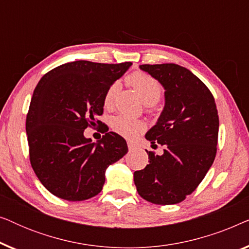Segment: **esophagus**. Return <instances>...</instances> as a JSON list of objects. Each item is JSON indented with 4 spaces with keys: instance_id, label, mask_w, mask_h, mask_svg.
<instances>
[{
    "instance_id": "1",
    "label": "esophagus",
    "mask_w": 249,
    "mask_h": 249,
    "mask_svg": "<svg viewBox=\"0 0 249 249\" xmlns=\"http://www.w3.org/2000/svg\"><path fill=\"white\" fill-rule=\"evenodd\" d=\"M128 148L129 151H134V149H136V145L132 144V142H128Z\"/></svg>"
}]
</instances>
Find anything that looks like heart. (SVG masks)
I'll list each match as a JSON object with an SVG mask.
<instances>
[{
    "label": "heart",
    "instance_id": "obj_1",
    "mask_svg": "<svg viewBox=\"0 0 249 249\" xmlns=\"http://www.w3.org/2000/svg\"><path fill=\"white\" fill-rule=\"evenodd\" d=\"M129 84L138 91L142 101L146 105H153L158 102L162 96L163 88L159 80L149 74L136 71L128 77ZM120 89V84L118 81L111 84L107 88V93L104 95V105L107 107H111L113 105L114 98L117 96L118 91ZM112 129L122 137L127 139H134L141 132L145 130V124L138 119H132L124 115H119L112 120Z\"/></svg>",
    "mask_w": 249,
    "mask_h": 249
}]
</instances>
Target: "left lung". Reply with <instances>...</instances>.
<instances>
[{
    "label": "left lung",
    "instance_id": "left-lung-1",
    "mask_svg": "<svg viewBox=\"0 0 249 249\" xmlns=\"http://www.w3.org/2000/svg\"><path fill=\"white\" fill-rule=\"evenodd\" d=\"M139 68L165 89L164 108L145 136L153 145L164 146V153L155 155L146 149L149 164L135 171L134 181L147 202L171 205L190 195L212 166L219 115L212 93L192 71L175 63Z\"/></svg>",
    "mask_w": 249,
    "mask_h": 249
}]
</instances>
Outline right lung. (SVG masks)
Returning a JSON list of instances; mask_svg holds the SVG:
<instances>
[{
	"label": "right lung",
	"instance_id": "obj_1",
	"mask_svg": "<svg viewBox=\"0 0 249 249\" xmlns=\"http://www.w3.org/2000/svg\"><path fill=\"white\" fill-rule=\"evenodd\" d=\"M131 62L74 61L44 74L26 119L30 164L43 186L59 198L80 202L101 193L105 170L127 154V142L108 131L97 142L84 136L101 125L104 95Z\"/></svg>",
	"mask_w": 249,
	"mask_h": 249
}]
</instances>
